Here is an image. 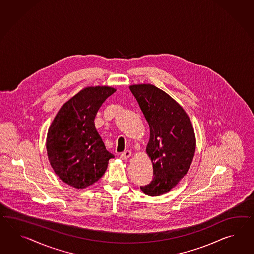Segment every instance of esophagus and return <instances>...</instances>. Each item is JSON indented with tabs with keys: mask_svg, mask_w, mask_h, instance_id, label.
Instances as JSON below:
<instances>
[{
	"mask_svg": "<svg viewBox=\"0 0 254 254\" xmlns=\"http://www.w3.org/2000/svg\"><path fill=\"white\" fill-rule=\"evenodd\" d=\"M131 155H132V152H131L130 150H126L122 154L120 155V158H121L122 160H127L128 158L131 157Z\"/></svg>",
	"mask_w": 254,
	"mask_h": 254,
	"instance_id": "esophagus-1",
	"label": "esophagus"
}]
</instances>
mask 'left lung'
<instances>
[{"instance_id":"1","label":"left lung","mask_w":254,"mask_h":254,"mask_svg":"<svg viewBox=\"0 0 254 254\" xmlns=\"http://www.w3.org/2000/svg\"><path fill=\"white\" fill-rule=\"evenodd\" d=\"M149 126L146 152L153 166V180L140 186L145 194L170 192L191 166L196 140L192 122L182 105L150 83L130 85Z\"/></svg>"}]
</instances>
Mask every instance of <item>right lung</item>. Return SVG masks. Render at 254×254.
<instances>
[{"instance_id": "add662e5", "label": "right lung", "mask_w": 254, "mask_h": 254, "mask_svg": "<svg viewBox=\"0 0 254 254\" xmlns=\"http://www.w3.org/2000/svg\"><path fill=\"white\" fill-rule=\"evenodd\" d=\"M116 91L110 86L83 88L62 105L49 127L46 148L50 165L68 186L77 189L92 186L114 158L95 128L94 118Z\"/></svg>"}]
</instances>
